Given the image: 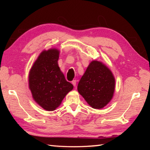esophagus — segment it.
<instances>
[{
	"mask_svg": "<svg viewBox=\"0 0 150 150\" xmlns=\"http://www.w3.org/2000/svg\"><path fill=\"white\" fill-rule=\"evenodd\" d=\"M71 83L73 84V85L74 86V87H75L76 85H77V81H76V80H73L71 81Z\"/></svg>",
	"mask_w": 150,
	"mask_h": 150,
	"instance_id": "34e87169",
	"label": "esophagus"
}]
</instances>
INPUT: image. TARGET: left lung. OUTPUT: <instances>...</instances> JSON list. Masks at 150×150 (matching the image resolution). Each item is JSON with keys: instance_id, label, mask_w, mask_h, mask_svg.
<instances>
[{"instance_id": "left-lung-1", "label": "left lung", "mask_w": 150, "mask_h": 150, "mask_svg": "<svg viewBox=\"0 0 150 150\" xmlns=\"http://www.w3.org/2000/svg\"><path fill=\"white\" fill-rule=\"evenodd\" d=\"M115 88L111 71L100 62L93 61L79 82L77 90L93 108L100 109L110 102Z\"/></svg>"}]
</instances>
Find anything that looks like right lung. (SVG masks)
<instances>
[{
    "label": "right lung",
    "instance_id": "add662e5",
    "mask_svg": "<svg viewBox=\"0 0 150 150\" xmlns=\"http://www.w3.org/2000/svg\"><path fill=\"white\" fill-rule=\"evenodd\" d=\"M59 54L55 48L42 52L29 74V88L33 98L48 111L55 110L73 88L58 66Z\"/></svg>",
    "mask_w": 150,
    "mask_h": 150
}]
</instances>
